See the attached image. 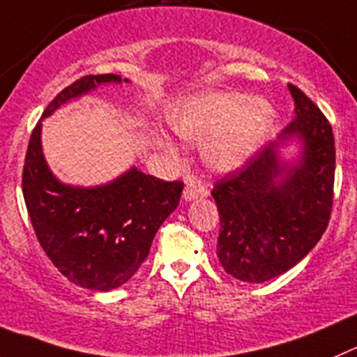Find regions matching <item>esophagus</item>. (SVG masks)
I'll use <instances>...</instances> for the list:
<instances>
[{
    "mask_svg": "<svg viewBox=\"0 0 357 357\" xmlns=\"http://www.w3.org/2000/svg\"><path fill=\"white\" fill-rule=\"evenodd\" d=\"M203 196H208V189L205 185H196V184H188L184 188V199H195V198H203Z\"/></svg>",
    "mask_w": 357,
    "mask_h": 357,
    "instance_id": "34e87169",
    "label": "esophagus"
}]
</instances>
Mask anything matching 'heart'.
Returning a JSON list of instances; mask_svg holds the SVG:
<instances>
[{
	"mask_svg": "<svg viewBox=\"0 0 357 357\" xmlns=\"http://www.w3.org/2000/svg\"><path fill=\"white\" fill-rule=\"evenodd\" d=\"M273 122L270 105L238 93H212L173 112L172 126L184 140L203 142L205 161L229 172L252 158Z\"/></svg>",
	"mask_w": 357,
	"mask_h": 357,
	"instance_id": "1",
	"label": "heart"
}]
</instances>
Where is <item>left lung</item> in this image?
I'll return each mask as SVG.
<instances>
[{"label": "left lung", "instance_id": "8db88e82", "mask_svg": "<svg viewBox=\"0 0 357 357\" xmlns=\"http://www.w3.org/2000/svg\"><path fill=\"white\" fill-rule=\"evenodd\" d=\"M289 91L296 119L282 140L301 138L300 165L286 169L277 142L217 178L212 189L220 220L217 256L242 282H266L300 263L324 235L333 210V130L300 87L289 84ZM280 174L284 181H276Z\"/></svg>", "mask_w": 357, "mask_h": 357}]
</instances>
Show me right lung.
Masks as SVG:
<instances>
[{
    "instance_id": "1",
    "label": "right lung",
    "mask_w": 357,
    "mask_h": 357,
    "mask_svg": "<svg viewBox=\"0 0 357 357\" xmlns=\"http://www.w3.org/2000/svg\"><path fill=\"white\" fill-rule=\"evenodd\" d=\"M121 80L114 73L86 75L64 87L42 119L98 84ZM42 119L29 138L22 168V195L36 238L54 266L73 284L94 291L115 289L147 259L159 226L181 202L184 182L161 181L133 168L101 188L61 184L43 159Z\"/></svg>"
}]
</instances>
